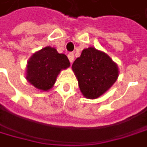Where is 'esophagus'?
Wrapping results in <instances>:
<instances>
[{
    "instance_id": "1",
    "label": "esophagus",
    "mask_w": 147,
    "mask_h": 147,
    "mask_svg": "<svg viewBox=\"0 0 147 147\" xmlns=\"http://www.w3.org/2000/svg\"><path fill=\"white\" fill-rule=\"evenodd\" d=\"M67 57H68V59H69V61H70L71 63H73L74 61V53H68V55H67Z\"/></svg>"
}]
</instances>
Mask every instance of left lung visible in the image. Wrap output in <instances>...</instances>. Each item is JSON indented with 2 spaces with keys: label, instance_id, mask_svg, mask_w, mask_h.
Instances as JSON below:
<instances>
[{
  "label": "left lung",
  "instance_id": "8db88e82",
  "mask_svg": "<svg viewBox=\"0 0 147 147\" xmlns=\"http://www.w3.org/2000/svg\"><path fill=\"white\" fill-rule=\"evenodd\" d=\"M72 68L82 94L87 99H96L106 93L119 75L117 65L112 59L94 47L84 49Z\"/></svg>",
  "mask_w": 147,
  "mask_h": 147
}]
</instances>
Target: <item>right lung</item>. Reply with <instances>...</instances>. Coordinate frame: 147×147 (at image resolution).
Here are the masks:
<instances>
[{"mask_svg": "<svg viewBox=\"0 0 147 147\" xmlns=\"http://www.w3.org/2000/svg\"><path fill=\"white\" fill-rule=\"evenodd\" d=\"M70 66L68 58L51 47H46L33 54L27 67V80L36 88L49 90L55 83L61 69Z\"/></svg>", "mask_w": 147, "mask_h": 147, "instance_id": "1", "label": "right lung"}]
</instances>
